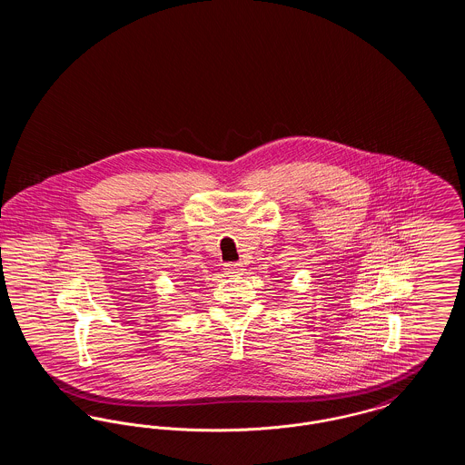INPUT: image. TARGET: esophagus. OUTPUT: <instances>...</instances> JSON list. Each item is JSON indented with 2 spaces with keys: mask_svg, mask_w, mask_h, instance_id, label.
Returning <instances> with one entry per match:
<instances>
[{
  "mask_svg": "<svg viewBox=\"0 0 465 465\" xmlns=\"http://www.w3.org/2000/svg\"><path fill=\"white\" fill-rule=\"evenodd\" d=\"M224 270H226V273H230V275H241L243 270L242 263H226Z\"/></svg>",
  "mask_w": 465,
  "mask_h": 465,
  "instance_id": "obj_1",
  "label": "esophagus"
}]
</instances>
